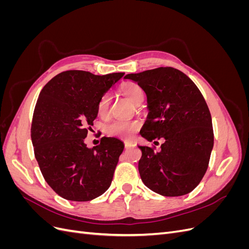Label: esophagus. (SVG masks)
<instances>
[{
    "label": "esophagus",
    "mask_w": 249,
    "mask_h": 249,
    "mask_svg": "<svg viewBox=\"0 0 249 249\" xmlns=\"http://www.w3.org/2000/svg\"><path fill=\"white\" fill-rule=\"evenodd\" d=\"M133 146V143L132 142H124V147L125 148H130Z\"/></svg>",
    "instance_id": "esophagus-1"
}]
</instances>
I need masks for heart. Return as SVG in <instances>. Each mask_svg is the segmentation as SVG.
<instances>
[{"label": "heart", "mask_w": 249, "mask_h": 249, "mask_svg": "<svg viewBox=\"0 0 249 249\" xmlns=\"http://www.w3.org/2000/svg\"><path fill=\"white\" fill-rule=\"evenodd\" d=\"M122 92L125 97L134 105H139L142 103L144 93L142 88L136 83H127L122 87ZM111 103V95L105 93L97 104V111L101 115H106ZM140 123L138 120H115L110 124L107 127V133L110 136L118 137L123 139H130L140 129Z\"/></svg>", "instance_id": "heart-1"}]
</instances>
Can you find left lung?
I'll list each match as a JSON object with an SVG mask.
<instances>
[{"instance_id":"8db88e82","label":"left lung","mask_w":249,"mask_h":249,"mask_svg":"<svg viewBox=\"0 0 249 249\" xmlns=\"http://www.w3.org/2000/svg\"><path fill=\"white\" fill-rule=\"evenodd\" d=\"M124 79L137 83L147 97L141 136L165 140L160 152L139 145L143 184L163 196L190 193L205 176L214 145L212 117L199 89L172 67L129 73Z\"/></svg>"}]
</instances>
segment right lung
Instances as JSON below:
<instances>
[{
    "label": "right lung",
    "instance_id": "add662e5",
    "mask_svg": "<svg viewBox=\"0 0 249 249\" xmlns=\"http://www.w3.org/2000/svg\"><path fill=\"white\" fill-rule=\"evenodd\" d=\"M124 74L67 71L39 93L31 126L35 158L46 182L67 200L94 199L111 185L124 142L103 137L89 148L84 139L99 113L100 99Z\"/></svg>",
    "mask_w": 249,
    "mask_h": 249
}]
</instances>
